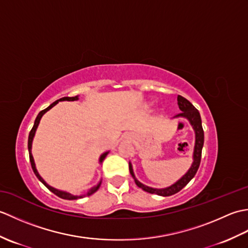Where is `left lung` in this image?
<instances>
[{"mask_svg": "<svg viewBox=\"0 0 248 248\" xmlns=\"http://www.w3.org/2000/svg\"><path fill=\"white\" fill-rule=\"evenodd\" d=\"M178 105L179 108H180L182 112L179 113L176 117H186L189 120V123L193 125V128L195 130V134H196V140H195V148H194V162L189 168L188 171L184 175L180 180H178L175 184L168 186L166 188H152L149 186H146L144 184H141L138 179L135 178L133 170H132V165L131 163H129V170L130 173L132 175L134 178V181L136 183V186L139 187L143 188L145 192H148L151 194H156L160 195V196H170V195H173L178 193L179 191L186 186V184L192 180L194 176L196 175V172L199 168L200 165V160H202V146H203V140H204V135H203V129L202 125V118H200V114L198 112V109L194 107V105L186 100V98H183L182 96H178Z\"/></svg>", "mask_w": 248, "mask_h": 248, "instance_id": "1", "label": "left lung"}]
</instances>
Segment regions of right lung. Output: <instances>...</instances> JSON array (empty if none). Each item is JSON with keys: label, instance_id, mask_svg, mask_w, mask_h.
<instances>
[{"label": "right lung", "instance_id": "obj_1", "mask_svg": "<svg viewBox=\"0 0 248 248\" xmlns=\"http://www.w3.org/2000/svg\"><path fill=\"white\" fill-rule=\"evenodd\" d=\"M78 96H76V97H64V98H61V99H59V100H56L55 102H53L52 103L50 107H48L46 108H45V109H43L41 110V112H39V114L37 115V117H36V119H35V123H34V125H33V128H31V132H30V134H29V141H28V147H29V154H30V162H31V168H33V171H34V173L36 175V177L39 179V180L43 182L45 186L48 187L50 191L53 193V194H55L56 196H59V197H61V198H62V199H67V200H72V199H78V198H82L83 196H91L92 194H93L94 192L97 191V189L99 188V186H100V184H101V182H100L98 186H93V187H92L91 189H89V191L87 192V194H85V195H81V196H73V195H71V194H69V193H66V192H62V191H59V189H56V188H54V187H52V186H50L49 184H46V182H45V180L43 178H41L40 176H39V173H38V171H37V170H36V166H35V163H34V159H33V155H31V141H33V139H34V135H35V132H36V129H37V127H38V124H39V121H40V119H41V117H43V115L46 113V112H48V110L50 109V108H52L54 107L55 104H57L59 103V101H75V100H78ZM108 154V152H105V154H103L101 156H100V163H101L103 160H104V157L107 156V155Z\"/></svg>", "mask_w": 248, "mask_h": 248}]
</instances>
